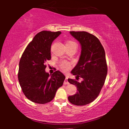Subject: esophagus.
Returning a JSON list of instances; mask_svg holds the SVG:
<instances>
[{"instance_id": "esophagus-1", "label": "esophagus", "mask_w": 129, "mask_h": 129, "mask_svg": "<svg viewBox=\"0 0 129 129\" xmlns=\"http://www.w3.org/2000/svg\"><path fill=\"white\" fill-rule=\"evenodd\" d=\"M68 76H66V79H65V80L64 81V84H69V83L68 80Z\"/></svg>"}]
</instances>
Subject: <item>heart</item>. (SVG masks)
Instances as JSON below:
<instances>
[{"label": "heart", "mask_w": 129, "mask_h": 129, "mask_svg": "<svg viewBox=\"0 0 129 129\" xmlns=\"http://www.w3.org/2000/svg\"><path fill=\"white\" fill-rule=\"evenodd\" d=\"M76 45L75 42L72 41V40H68L66 42V46L68 45ZM59 67L64 71H67L71 67V63L69 61H67L66 60L61 61L59 64Z\"/></svg>", "instance_id": "obj_1"}]
</instances>
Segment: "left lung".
<instances>
[{"label":"left lung","instance_id":"1","mask_svg":"<svg viewBox=\"0 0 129 129\" xmlns=\"http://www.w3.org/2000/svg\"><path fill=\"white\" fill-rule=\"evenodd\" d=\"M81 45V54L71 73L83 80L79 82L68 79L70 84L77 87V92L68 97L73 105L84 106L98 98L105 82L107 66L105 49L96 36L87 31H70Z\"/></svg>","mask_w":129,"mask_h":129}]
</instances>
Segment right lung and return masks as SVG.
Returning a JSON list of instances; mask_svg holds the SVG:
<instances>
[{
  "label": "right lung",
  "mask_w": 129,
  "mask_h": 129,
  "mask_svg": "<svg viewBox=\"0 0 129 129\" xmlns=\"http://www.w3.org/2000/svg\"><path fill=\"white\" fill-rule=\"evenodd\" d=\"M60 31H42L27 46L19 62L18 79L24 94L39 104L53 99L57 90L63 85L65 76L57 70L50 76L45 72V63L51 59V45Z\"/></svg>",
  "instance_id": "right-lung-1"
}]
</instances>
